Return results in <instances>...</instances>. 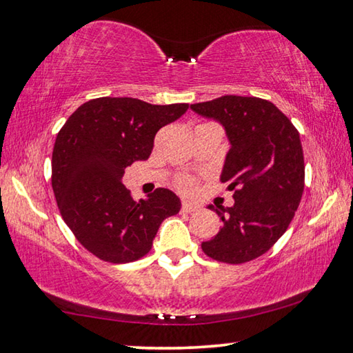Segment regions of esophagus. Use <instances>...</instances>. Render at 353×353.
Segmentation results:
<instances>
[{
    "label": "esophagus",
    "mask_w": 353,
    "mask_h": 353,
    "mask_svg": "<svg viewBox=\"0 0 353 353\" xmlns=\"http://www.w3.org/2000/svg\"><path fill=\"white\" fill-rule=\"evenodd\" d=\"M199 208L195 207L192 203H188V202H183L181 205V213H192V211H197Z\"/></svg>",
    "instance_id": "34e87169"
}]
</instances>
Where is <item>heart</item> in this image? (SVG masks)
I'll return each mask as SVG.
<instances>
[{
	"instance_id": "b5f03b06",
	"label": "heart",
	"mask_w": 353,
	"mask_h": 353,
	"mask_svg": "<svg viewBox=\"0 0 353 353\" xmlns=\"http://www.w3.org/2000/svg\"><path fill=\"white\" fill-rule=\"evenodd\" d=\"M176 186L183 194H186V195L197 194V183H195L192 178H189V176L180 178V180L176 181Z\"/></svg>"
}]
</instances>
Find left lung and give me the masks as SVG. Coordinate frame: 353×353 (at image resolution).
<instances>
[{
	"label": "left lung",
	"instance_id": "1",
	"mask_svg": "<svg viewBox=\"0 0 353 353\" xmlns=\"http://www.w3.org/2000/svg\"><path fill=\"white\" fill-rule=\"evenodd\" d=\"M191 108L225 129L230 150L221 181L235 199L232 207L214 210L222 227L202 249L218 262H249L284 235L300 205L305 189L300 134L273 102L260 97L229 94Z\"/></svg>",
	"mask_w": 353,
	"mask_h": 353
}]
</instances>
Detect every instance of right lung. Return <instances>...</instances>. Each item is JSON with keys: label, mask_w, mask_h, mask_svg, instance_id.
<instances>
[{"label": "right lung", "mask_w": 353, "mask_h": 353, "mask_svg": "<svg viewBox=\"0 0 353 353\" xmlns=\"http://www.w3.org/2000/svg\"><path fill=\"white\" fill-rule=\"evenodd\" d=\"M188 104L153 105L134 97H97L80 105L58 132L52 188L64 222L85 249L110 263L143 257L180 199L159 188L134 202L124 169L150 158L154 135Z\"/></svg>", "instance_id": "1"}]
</instances>
